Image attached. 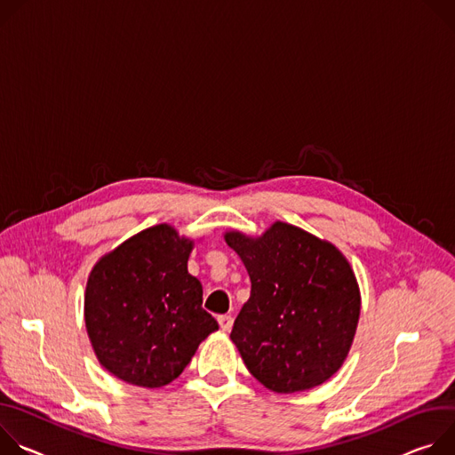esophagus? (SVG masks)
Returning <instances> with one entry per match:
<instances>
[{
  "instance_id": "34e87169",
  "label": "esophagus",
  "mask_w": 455,
  "mask_h": 455,
  "mask_svg": "<svg viewBox=\"0 0 455 455\" xmlns=\"http://www.w3.org/2000/svg\"><path fill=\"white\" fill-rule=\"evenodd\" d=\"M219 323H220V329L224 332H229L231 327H233V316L231 315H222V316H219Z\"/></svg>"
}]
</instances>
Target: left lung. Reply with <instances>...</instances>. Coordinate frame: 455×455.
I'll return each mask as SVG.
<instances>
[{
    "mask_svg": "<svg viewBox=\"0 0 455 455\" xmlns=\"http://www.w3.org/2000/svg\"><path fill=\"white\" fill-rule=\"evenodd\" d=\"M251 278L231 339L264 387L309 390L343 365L360 320V287L341 251L304 229L275 222L262 236L224 235Z\"/></svg>",
    "mask_w": 455,
    "mask_h": 455,
    "instance_id": "obj_1",
    "label": "left lung"
}]
</instances>
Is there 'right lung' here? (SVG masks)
<instances>
[{
	"label": "right lung",
	"instance_id": "add662e5",
	"mask_svg": "<svg viewBox=\"0 0 455 455\" xmlns=\"http://www.w3.org/2000/svg\"><path fill=\"white\" fill-rule=\"evenodd\" d=\"M193 240L170 224L148 228L100 259L86 282L84 323L93 352L116 378L159 388L182 374L219 329L188 273Z\"/></svg>",
	"mask_w": 455,
	"mask_h": 455
}]
</instances>
